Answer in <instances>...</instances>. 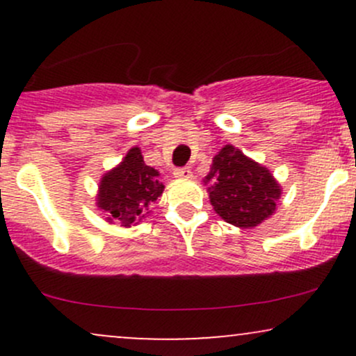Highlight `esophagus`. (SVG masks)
<instances>
[{"label": "esophagus", "mask_w": 356, "mask_h": 356, "mask_svg": "<svg viewBox=\"0 0 356 356\" xmlns=\"http://www.w3.org/2000/svg\"><path fill=\"white\" fill-rule=\"evenodd\" d=\"M174 175L177 179H191L192 177V172L189 167H182V169H175L174 170Z\"/></svg>", "instance_id": "esophagus-1"}]
</instances>
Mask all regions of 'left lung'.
<instances>
[{
  "mask_svg": "<svg viewBox=\"0 0 356 356\" xmlns=\"http://www.w3.org/2000/svg\"><path fill=\"white\" fill-rule=\"evenodd\" d=\"M204 182L209 184L207 192L214 211L243 229H251L273 216L281 197V186L269 169L234 145H224L214 155Z\"/></svg>",
  "mask_w": 356,
  "mask_h": 356,
  "instance_id": "8db88e82",
  "label": "left lung"
}]
</instances>
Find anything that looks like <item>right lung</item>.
<instances>
[{"mask_svg":"<svg viewBox=\"0 0 356 356\" xmlns=\"http://www.w3.org/2000/svg\"><path fill=\"white\" fill-rule=\"evenodd\" d=\"M164 192L159 172L147 165L138 147H132L124 161L107 174L99 184L97 207L108 216V222L130 227L149 214V206Z\"/></svg>","mask_w":356,"mask_h":356,"instance_id":"obj_1","label":"right lung"}]
</instances>
